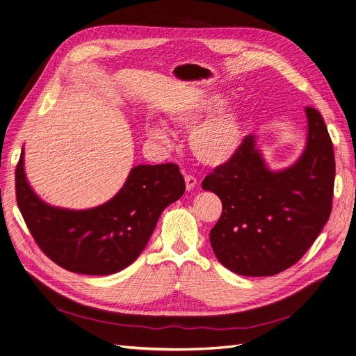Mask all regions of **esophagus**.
I'll return each mask as SVG.
<instances>
[{"label":"esophagus","instance_id":"obj_1","mask_svg":"<svg viewBox=\"0 0 356 356\" xmlns=\"http://www.w3.org/2000/svg\"><path fill=\"white\" fill-rule=\"evenodd\" d=\"M195 186H197V178H194L193 175H186V188H187V191H191Z\"/></svg>","mask_w":356,"mask_h":356}]
</instances>
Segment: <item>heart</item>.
I'll use <instances>...</instances> for the list:
<instances>
[{
  "label": "heart",
  "instance_id": "1",
  "mask_svg": "<svg viewBox=\"0 0 356 356\" xmlns=\"http://www.w3.org/2000/svg\"><path fill=\"white\" fill-rule=\"evenodd\" d=\"M223 95L200 90L187 96L166 112L177 129H191L188 143L198 162L219 166L229 162L244 141V117L239 108L226 105ZM146 136L168 143L169 131L162 122H147Z\"/></svg>",
  "mask_w": 356,
  "mask_h": 356
}]
</instances>
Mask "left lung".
<instances>
[{
	"mask_svg": "<svg viewBox=\"0 0 356 356\" xmlns=\"http://www.w3.org/2000/svg\"><path fill=\"white\" fill-rule=\"evenodd\" d=\"M307 141L295 163L273 170L257 137L247 136L234 158L202 182L222 200L210 231L218 260L241 276H273L293 266L329 220L334 153L321 113L305 108Z\"/></svg>",
	"mask_w": 356,
	"mask_h": 356,
	"instance_id": "obj_1",
	"label": "left lung"
}]
</instances>
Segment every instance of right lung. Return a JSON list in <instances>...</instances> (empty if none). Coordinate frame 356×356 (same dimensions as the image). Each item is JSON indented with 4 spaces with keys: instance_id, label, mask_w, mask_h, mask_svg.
Returning <instances> with one entry per match:
<instances>
[{
    "instance_id": "1",
    "label": "right lung",
    "mask_w": 356,
    "mask_h": 356,
    "mask_svg": "<svg viewBox=\"0 0 356 356\" xmlns=\"http://www.w3.org/2000/svg\"><path fill=\"white\" fill-rule=\"evenodd\" d=\"M186 191L175 163L137 165L106 203L73 210L45 203L24 172V150L16 169V197L36 244L65 270L104 276L129 267L147 245L162 211Z\"/></svg>"
}]
</instances>
